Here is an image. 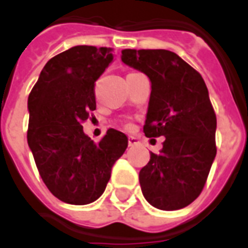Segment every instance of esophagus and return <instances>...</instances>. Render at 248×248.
Masks as SVG:
<instances>
[{
  "mask_svg": "<svg viewBox=\"0 0 248 248\" xmlns=\"http://www.w3.org/2000/svg\"><path fill=\"white\" fill-rule=\"evenodd\" d=\"M138 144H139V140L136 139V138H134V136L128 138V147H135Z\"/></svg>",
  "mask_w": 248,
  "mask_h": 248,
  "instance_id": "obj_1",
  "label": "esophagus"
}]
</instances>
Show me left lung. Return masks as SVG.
Instances as JSON below:
<instances>
[{
    "instance_id": "8db88e82",
    "label": "left lung",
    "mask_w": 248,
    "mask_h": 248,
    "mask_svg": "<svg viewBox=\"0 0 248 248\" xmlns=\"http://www.w3.org/2000/svg\"><path fill=\"white\" fill-rule=\"evenodd\" d=\"M122 62L151 81L144 134L165 136L159 155L139 172L144 198L163 211L190 204L216 155V116L202 76L169 50L122 51Z\"/></svg>"
}]
</instances>
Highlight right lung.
I'll use <instances>...</instances> for the list:
<instances>
[{
    "label": "right lung",
    "instance_id": "add662e5",
    "mask_svg": "<svg viewBox=\"0 0 248 248\" xmlns=\"http://www.w3.org/2000/svg\"><path fill=\"white\" fill-rule=\"evenodd\" d=\"M113 58L110 47H71L48 60L29 93V149L48 190L65 203L96 201L127 148L124 132L109 128L93 143L81 124L96 109L93 86Z\"/></svg>",
    "mask_w": 248,
    "mask_h": 248
}]
</instances>
